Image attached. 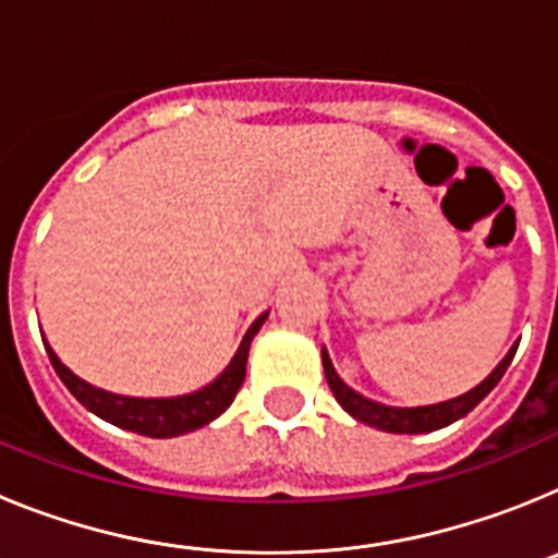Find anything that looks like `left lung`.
Segmentation results:
<instances>
[{
  "mask_svg": "<svg viewBox=\"0 0 558 558\" xmlns=\"http://www.w3.org/2000/svg\"><path fill=\"white\" fill-rule=\"evenodd\" d=\"M517 352V343L509 349V354L497 363L495 372L489 377L483 379L481 386H475L472 391L461 393L456 399H447V402H438V405H422V408H391V405H383V402H374V399H366L363 393L352 391V388L338 377L335 372L332 360H329L327 349H322V360H324V374H327V383L332 388L335 399L340 402V408L354 416L357 422H366L368 427H377V430H386V433H430L438 430V427H447L452 422H458L461 416L472 411V408L481 402L492 388L500 383V377L506 374L509 368L511 357Z\"/></svg>",
  "mask_w": 558,
  "mask_h": 558,
  "instance_id": "8db88e82",
  "label": "left lung"
}]
</instances>
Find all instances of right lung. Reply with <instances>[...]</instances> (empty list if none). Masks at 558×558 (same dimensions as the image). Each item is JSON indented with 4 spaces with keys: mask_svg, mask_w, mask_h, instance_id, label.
Masks as SVG:
<instances>
[{
    "mask_svg": "<svg viewBox=\"0 0 558 558\" xmlns=\"http://www.w3.org/2000/svg\"><path fill=\"white\" fill-rule=\"evenodd\" d=\"M265 318H268V313H263L254 324H251L245 338L240 340V349H236V354L231 357L229 366L223 368V374H218V379H211L209 386L198 388V391L192 393H184V397L142 399L102 391V388H95L92 383H86V379H81L77 374L69 372L61 360H58V354L52 352V347H49L47 340H44V347H47L49 363H52V368L58 372L63 386L72 391V397H75L83 408H88V411L95 413V416L106 418V422L122 427V430L140 433V436L172 438L209 425L211 418H218L220 413L234 402L236 391H240V386H243L245 379V363H248L251 340L259 332Z\"/></svg>",
    "mask_w": 558,
    "mask_h": 558,
    "instance_id": "add662e5",
    "label": "right lung"
}]
</instances>
